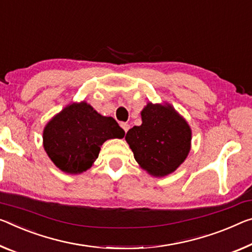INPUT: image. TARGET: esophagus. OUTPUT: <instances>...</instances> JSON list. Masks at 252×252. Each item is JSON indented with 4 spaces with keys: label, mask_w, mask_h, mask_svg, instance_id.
<instances>
[{
    "label": "esophagus",
    "mask_w": 252,
    "mask_h": 252,
    "mask_svg": "<svg viewBox=\"0 0 252 252\" xmlns=\"http://www.w3.org/2000/svg\"><path fill=\"white\" fill-rule=\"evenodd\" d=\"M121 126H122V129H123V131H125V132L126 133L127 132V130L130 129V125L129 123H121Z\"/></svg>",
    "instance_id": "esophagus-1"
}]
</instances>
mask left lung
Masks as SVG:
<instances>
[{
    "mask_svg": "<svg viewBox=\"0 0 252 252\" xmlns=\"http://www.w3.org/2000/svg\"><path fill=\"white\" fill-rule=\"evenodd\" d=\"M141 126L126 134L135 161L154 177L174 173L185 161L191 146V129L169 103H151L141 111Z\"/></svg>",
    "mask_w": 252,
    "mask_h": 252,
    "instance_id": "1",
    "label": "left lung"
}]
</instances>
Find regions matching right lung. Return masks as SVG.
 I'll return each instance as SVG.
<instances>
[{
    "instance_id": "1",
    "label": "right lung",
    "mask_w": 252,
    "mask_h": 252,
    "mask_svg": "<svg viewBox=\"0 0 252 252\" xmlns=\"http://www.w3.org/2000/svg\"><path fill=\"white\" fill-rule=\"evenodd\" d=\"M125 131L113 118L99 114L85 101L73 102L51 118L42 132L43 149L57 168L82 174L93 166L103 143Z\"/></svg>"
}]
</instances>
